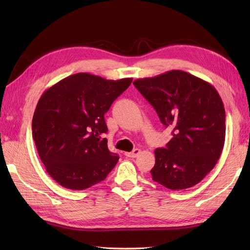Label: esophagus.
<instances>
[{
  "label": "esophagus",
  "instance_id": "34e87169",
  "mask_svg": "<svg viewBox=\"0 0 250 250\" xmlns=\"http://www.w3.org/2000/svg\"><path fill=\"white\" fill-rule=\"evenodd\" d=\"M141 153V150L140 149H134L131 152H125V155L128 157H137L139 154Z\"/></svg>",
  "mask_w": 250,
  "mask_h": 250
}]
</instances>
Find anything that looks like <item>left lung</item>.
Wrapping results in <instances>:
<instances>
[{
  "instance_id": "1",
  "label": "left lung",
  "mask_w": 250,
  "mask_h": 250,
  "mask_svg": "<svg viewBox=\"0 0 250 250\" xmlns=\"http://www.w3.org/2000/svg\"><path fill=\"white\" fill-rule=\"evenodd\" d=\"M133 84L172 130L166 148L154 151L152 179L170 190L197 185L213 170L223 150L221 97L208 82L179 70L138 79Z\"/></svg>"
}]
</instances>
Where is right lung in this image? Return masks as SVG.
<instances>
[{
  "label": "right lung",
  "mask_w": 250,
  "mask_h": 250,
  "mask_svg": "<svg viewBox=\"0 0 250 250\" xmlns=\"http://www.w3.org/2000/svg\"><path fill=\"white\" fill-rule=\"evenodd\" d=\"M131 82L78 73L42 95L32 137L47 172L60 186L84 190L104 180L117 165L118 154L101 138L107 132L104 115Z\"/></svg>",
  "instance_id": "add662e5"
}]
</instances>
